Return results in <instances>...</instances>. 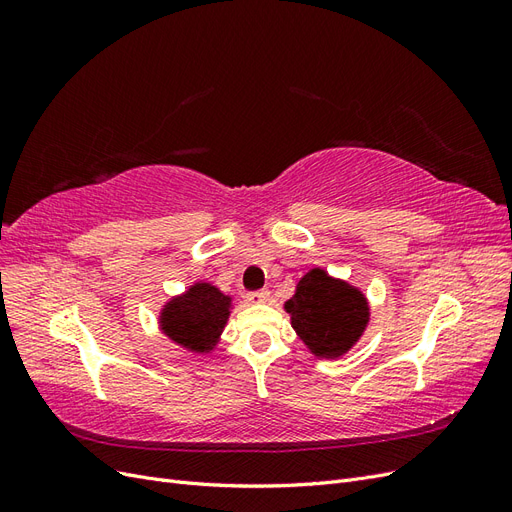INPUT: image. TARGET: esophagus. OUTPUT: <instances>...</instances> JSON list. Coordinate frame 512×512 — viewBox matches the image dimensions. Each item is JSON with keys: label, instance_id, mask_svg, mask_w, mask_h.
I'll list each match as a JSON object with an SVG mask.
<instances>
[{"label": "esophagus", "instance_id": "34e87169", "mask_svg": "<svg viewBox=\"0 0 512 512\" xmlns=\"http://www.w3.org/2000/svg\"><path fill=\"white\" fill-rule=\"evenodd\" d=\"M247 299H250L252 303H265L269 299V290H265V288L254 290V292L247 294Z\"/></svg>", "mask_w": 512, "mask_h": 512}]
</instances>
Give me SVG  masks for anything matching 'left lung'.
I'll use <instances>...</instances> for the list:
<instances>
[{"label":"left lung","instance_id":"obj_1","mask_svg":"<svg viewBox=\"0 0 512 512\" xmlns=\"http://www.w3.org/2000/svg\"><path fill=\"white\" fill-rule=\"evenodd\" d=\"M292 327L316 356L344 354L361 337L369 309L359 290L314 269L286 303Z\"/></svg>","mask_w":512,"mask_h":512}]
</instances>
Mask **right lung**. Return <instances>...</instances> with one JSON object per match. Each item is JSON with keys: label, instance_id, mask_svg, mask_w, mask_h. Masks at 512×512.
<instances>
[{"label": "right lung", "instance_id": "1", "mask_svg": "<svg viewBox=\"0 0 512 512\" xmlns=\"http://www.w3.org/2000/svg\"><path fill=\"white\" fill-rule=\"evenodd\" d=\"M228 297L209 284H196L164 309L162 329L183 348L205 352L218 342L228 318Z\"/></svg>", "mask_w": 512, "mask_h": 512}]
</instances>
